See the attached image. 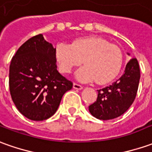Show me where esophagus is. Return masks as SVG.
<instances>
[{"label":"esophagus","instance_id":"34e87169","mask_svg":"<svg viewBox=\"0 0 152 152\" xmlns=\"http://www.w3.org/2000/svg\"><path fill=\"white\" fill-rule=\"evenodd\" d=\"M73 88L76 90H82L83 89V86H81L80 85L77 84V83H74L73 84Z\"/></svg>","mask_w":152,"mask_h":152}]
</instances>
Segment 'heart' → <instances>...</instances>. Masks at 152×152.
I'll list each match as a JSON object with an SVG mask.
<instances>
[{
    "mask_svg": "<svg viewBox=\"0 0 152 152\" xmlns=\"http://www.w3.org/2000/svg\"><path fill=\"white\" fill-rule=\"evenodd\" d=\"M60 72L70 73L82 63L76 72L77 80L106 84L115 79L122 66V53L118 46L96 37H81L71 44L59 43L55 51Z\"/></svg>",
    "mask_w": 152,
    "mask_h": 152,
    "instance_id": "1",
    "label": "heart"
}]
</instances>
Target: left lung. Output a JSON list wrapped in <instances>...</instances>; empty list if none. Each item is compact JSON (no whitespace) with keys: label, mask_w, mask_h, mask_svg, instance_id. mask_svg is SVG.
I'll use <instances>...</instances> for the list:
<instances>
[{"label":"left lung","mask_w":152,"mask_h":152,"mask_svg":"<svg viewBox=\"0 0 152 152\" xmlns=\"http://www.w3.org/2000/svg\"><path fill=\"white\" fill-rule=\"evenodd\" d=\"M140 77L138 61L136 58L131 59L118 80L109 86L98 90L96 101L89 106L91 114L103 121L114 119L124 114L136 98Z\"/></svg>","instance_id":"8db88e82"}]
</instances>
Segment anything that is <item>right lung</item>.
<instances>
[{
  "label": "right lung",
  "mask_w": 152,
  "mask_h": 152,
  "mask_svg": "<svg viewBox=\"0 0 152 152\" xmlns=\"http://www.w3.org/2000/svg\"><path fill=\"white\" fill-rule=\"evenodd\" d=\"M56 48L42 34L30 38L12 57L9 72L11 98L18 111L32 121H44L57 111L72 81L56 70Z\"/></svg>",
  "instance_id": "obj_1"
}]
</instances>
